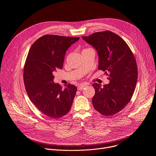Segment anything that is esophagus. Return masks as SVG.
I'll return each instance as SVG.
<instances>
[{
    "instance_id": "34e87169",
    "label": "esophagus",
    "mask_w": 156,
    "mask_h": 156,
    "mask_svg": "<svg viewBox=\"0 0 156 156\" xmlns=\"http://www.w3.org/2000/svg\"><path fill=\"white\" fill-rule=\"evenodd\" d=\"M86 85H85V84H80V85L78 86V90L81 91L82 90H83V89L86 87Z\"/></svg>"
}]
</instances>
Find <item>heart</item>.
Returning a JSON list of instances; mask_svg holds the SVG:
<instances>
[{
  "label": "heart",
  "instance_id": "b5f03b06",
  "mask_svg": "<svg viewBox=\"0 0 156 156\" xmlns=\"http://www.w3.org/2000/svg\"><path fill=\"white\" fill-rule=\"evenodd\" d=\"M87 49H88V48H87Z\"/></svg>",
  "mask_w": 156,
  "mask_h": 156
}]
</instances>
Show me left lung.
<instances>
[{
    "label": "left lung",
    "instance_id": "8db88e82",
    "mask_svg": "<svg viewBox=\"0 0 156 156\" xmlns=\"http://www.w3.org/2000/svg\"><path fill=\"white\" fill-rule=\"evenodd\" d=\"M82 38L97 50L98 69L105 72L110 80L103 87L93 84V105L103 115H115L127 105L135 91L138 68L134 55L126 42L112 31L97 32Z\"/></svg>",
    "mask_w": 156,
    "mask_h": 156
}]
</instances>
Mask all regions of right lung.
<instances>
[{
	"mask_svg": "<svg viewBox=\"0 0 156 156\" xmlns=\"http://www.w3.org/2000/svg\"><path fill=\"white\" fill-rule=\"evenodd\" d=\"M80 37L46 34L31 46L24 66L23 81L27 94L42 113L52 119L67 114L77 87L68 84L64 89L53 81L54 72L62 69L66 51Z\"/></svg>",
	"mask_w": 156,
	"mask_h": 156,
	"instance_id": "obj_1",
	"label": "right lung"
}]
</instances>
